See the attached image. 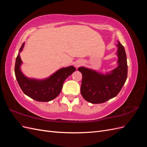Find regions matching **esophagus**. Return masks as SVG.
<instances>
[{
  "instance_id": "1",
  "label": "esophagus",
  "mask_w": 147,
  "mask_h": 147,
  "mask_svg": "<svg viewBox=\"0 0 147 147\" xmlns=\"http://www.w3.org/2000/svg\"><path fill=\"white\" fill-rule=\"evenodd\" d=\"M80 63H77L76 64V65H76V67H79L80 66Z\"/></svg>"
}]
</instances>
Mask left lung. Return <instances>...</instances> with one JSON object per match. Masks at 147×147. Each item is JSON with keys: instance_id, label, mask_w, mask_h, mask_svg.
<instances>
[{"instance_id": "left-lung-1", "label": "left lung", "mask_w": 147, "mask_h": 147, "mask_svg": "<svg viewBox=\"0 0 147 147\" xmlns=\"http://www.w3.org/2000/svg\"><path fill=\"white\" fill-rule=\"evenodd\" d=\"M118 66L110 74H100L94 70L79 67L82 74L80 88L83 98L92 104H101L116 96L125 83L127 76V64L125 50L117 44Z\"/></svg>"}]
</instances>
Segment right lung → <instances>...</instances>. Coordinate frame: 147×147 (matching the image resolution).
I'll use <instances>...</instances> for the list:
<instances>
[{"instance_id":"right-lung-1","label":"right lung","mask_w":147,"mask_h":147,"mask_svg":"<svg viewBox=\"0 0 147 147\" xmlns=\"http://www.w3.org/2000/svg\"><path fill=\"white\" fill-rule=\"evenodd\" d=\"M24 43L21 47L18 55L16 57L15 66V76L21 90L26 95L37 101H50L59 94L65 80L75 71L74 66L62 68L57 70L49 78L37 80L28 78L23 74L20 69L22 61L20 53L23 50Z\"/></svg>"}]
</instances>
